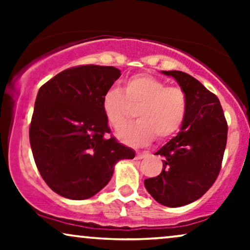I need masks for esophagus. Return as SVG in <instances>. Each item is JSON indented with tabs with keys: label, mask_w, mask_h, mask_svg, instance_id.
<instances>
[{
	"label": "esophagus",
	"mask_w": 250,
	"mask_h": 250,
	"mask_svg": "<svg viewBox=\"0 0 250 250\" xmlns=\"http://www.w3.org/2000/svg\"><path fill=\"white\" fill-rule=\"evenodd\" d=\"M148 155H149L148 151H137V153H136V160L146 159V157H148Z\"/></svg>",
	"instance_id": "34e87169"
}]
</instances>
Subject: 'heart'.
I'll return each instance as SVG.
<instances>
[{
	"instance_id": "1",
	"label": "heart",
	"mask_w": 250,
	"mask_h": 250,
	"mask_svg": "<svg viewBox=\"0 0 250 250\" xmlns=\"http://www.w3.org/2000/svg\"><path fill=\"white\" fill-rule=\"evenodd\" d=\"M137 105L135 115L139 122L119 134L127 145H145L155 135L161 141L174 136L185 122L187 97L182 88L167 85L149 74H136L125 80L123 93L111 87L102 96L103 114L115 130L127 123L130 107Z\"/></svg>"
}]
</instances>
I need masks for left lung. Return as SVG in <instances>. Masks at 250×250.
I'll return each instance as SVG.
<instances>
[{
    "label": "left lung",
    "instance_id": "left-lung-1",
    "mask_svg": "<svg viewBox=\"0 0 250 250\" xmlns=\"http://www.w3.org/2000/svg\"><path fill=\"white\" fill-rule=\"evenodd\" d=\"M162 73L183 89L187 113L180 133L155 154L163 157L161 174L145 180V186L161 205L181 207L200 199L216 181L228 125L217 96L200 81L179 70Z\"/></svg>",
    "mask_w": 250,
    "mask_h": 250
}]
</instances>
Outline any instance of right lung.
I'll return each instance as SVG.
<instances>
[{"instance_id": "add662e5", "label": "right lung", "mask_w": 250, "mask_h": 250, "mask_svg": "<svg viewBox=\"0 0 250 250\" xmlns=\"http://www.w3.org/2000/svg\"><path fill=\"white\" fill-rule=\"evenodd\" d=\"M121 76L108 65L68 68L40 88L29 127L36 167L56 194L85 200L107 186L114 166L134 159L133 149L107 139L104 91Z\"/></svg>"}]
</instances>
